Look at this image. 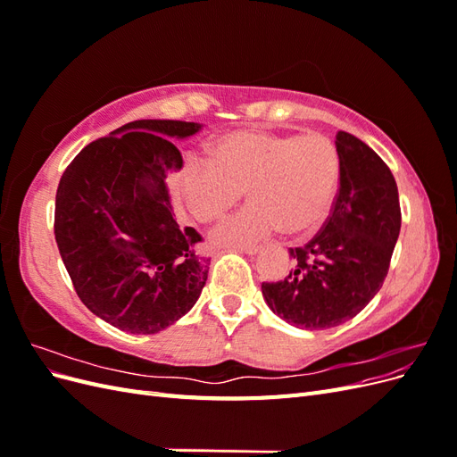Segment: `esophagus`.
<instances>
[{
  "label": "esophagus",
  "instance_id": "1",
  "mask_svg": "<svg viewBox=\"0 0 457 457\" xmlns=\"http://www.w3.org/2000/svg\"><path fill=\"white\" fill-rule=\"evenodd\" d=\"M234 250L244 252V253H250V255H255V253L261 252V245H257V244H244V245H234Z\"/></svg>",
  "mask_w": 457,
  "mask_h": 457
}]
</instances>
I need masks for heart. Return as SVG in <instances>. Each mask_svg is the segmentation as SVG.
<instances>
[{
	"label": "heart",
	"mask_w": 457,
	"mask_h": 457,
	"mask_svg": "<svg viewBox=\"0 0 457 457\" xmlns=\"http://www.w3.org/2000/svg\"><path fill=\"white\" fill-rule=\"evenodd\" d=\"M339 179V152L328 137L242 129L219 137L212 160H188L179 192L187 212L210 223L247 190L252 204L213 230L217 244L244 245L280 228L289 237L320 228L334 207Z\"/></svg>",
	"instance_id": "b5f03b06"
}]
</instances>
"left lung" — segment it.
Instances as JSON below:
<instances>
[{
	"mask_svg": "<svg viewBox=\"0 0 457 457\" xmlns=\"http://www.w3.org/2000/svg\"><path fill=\"white\" fill-rule=\"evenodd\" d=\"M337 196L316 237L289 247L295 267L284 280L262 282L267 305L301 329H328L351 320L379 292L400 232L396 181L376 152L339 131Z\"/></svg>",
	"mask_w": 457,
	"mask_h": 457,
	"instance_id": "obj_1",
	"label": "left lung"
}]
</instances>
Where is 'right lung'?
Instances as JSON below:
<instances>
[{"instance_id": "add662e5", "label": "right lung", "mask_w": 457, "mask_h": 457, "mask_svg": "<svg viewBox=\"0 0 457 457\" xmlns=\"http://www.w3.org/2000/svg\"><path fill=\"white\" fill-rule=\"evenodd\" d=\"M198 123L135 120L89 143L64 170L54 240L81 303L131 334H156L198 301L210 259L177 223L168 173L183 168L170 137Z\"/></svg>"}]
</instances>
